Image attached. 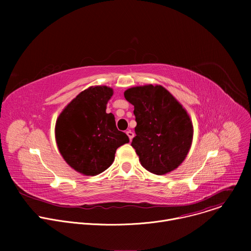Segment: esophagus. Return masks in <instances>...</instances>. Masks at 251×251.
Returning <instances> with one entry per match:
<instances>
[{
    "label": "esophagus",
    "mask_w": 251,
    "mask_h": 251,
    "mask_svg": "<svg viewBox=\"0 0 251 251\" xmlns=\"http://www.w3.org/2000/svg\"><path fill=\"white\" fill-rule=\"evenodd\" d=\"M126 134L128 135V137H129V139H130V141L133 139V137H134V133L131 131V130H128L127 132H126Z\"/></svg>",
    "instance_id": "obj_1"
}]
</instances>
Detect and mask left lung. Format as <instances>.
Masks as SVG:
<instances>
[{
    "instance_id": "1",
    "label": "left lung",
    "mask_w": 251,
    "mask_h": 251,
    "mask_svg": "<svg viewBox=\"0 0 251 251\" xmlns=\"http://www.w3.org/2000/svg\"><path fill=\"white\" fill-rule=\"evenodd\" d=\"M124 96L134 105L137 125L131 146L141 165L155 175L177 168L193 140V124L183 106L161 85L129 88Z\"/></svg>"
}]
</instances>
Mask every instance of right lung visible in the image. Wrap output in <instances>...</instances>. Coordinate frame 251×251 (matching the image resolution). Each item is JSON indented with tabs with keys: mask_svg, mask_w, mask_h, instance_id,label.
Listing matches in <instances>:
<instances>
[{
	"mask_svg": "<svg viewBox=\"0 0 251 251\" xmlns=\"http://www.w3.org/2000/svg\"><path fill=\"white\" fill-rule=\"evenodd\" d=\"M113 94L107 86L90 87L79 93L57 118L55 138L60 154L75 171L95 176L108 169L116 150L129 142L117 129L106 104Z\"/></svg>",
	"mask_w": 251,
	"mask_h": 251,
	"instance_id": "obj_1",
	"label": "right lung"
}]
</instances>
